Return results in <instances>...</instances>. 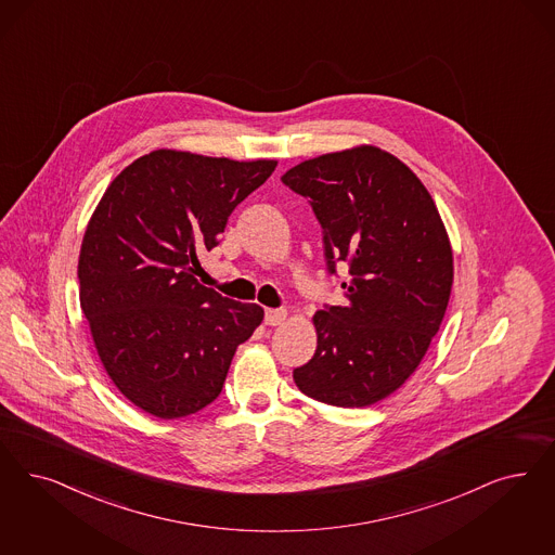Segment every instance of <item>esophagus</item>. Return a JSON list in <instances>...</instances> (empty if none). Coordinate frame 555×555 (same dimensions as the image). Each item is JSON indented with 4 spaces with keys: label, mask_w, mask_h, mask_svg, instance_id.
Wrapping results in <instances>:
<instances>
[{
    "label": "esophagus",
    "mask_w": 555,
    "mask_h": 555,
    "mask_svg": "<svg viewBox=\"0 0 555 555\" xmlns=\"http://www.w3.org/2000/svg\"><path fill=\"white\" fill-rule=\"evenodd\" d=\"M285 318H287V311H285V309H267V311H264V324L267 325L283 324Z\"/></svg>",
    "instance_id": "esophagus-1"
}]
</instances>
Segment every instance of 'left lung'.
Here are the masks:
<instances>
[{
	"instance_id": "left-lung-1",
	"label": "left lung",
	"mask_w": 555,
	"mask_h": 555,
	"mask_svg": "<svg viewBox=\"0 0 555 555\" xmlns=\"http://www.w3.org/2000/svg\"><path fill=\"white\" fill-rule=\"evenodd\" d=\"M322 225L325 268L345 262L346 306L313 315L318 348L293 371L318 402L363 408L393 393L439 332L453 285V254L439 210L416 173L391 153L357 147L291 168Z\"/></svg>"
}]
</instances>
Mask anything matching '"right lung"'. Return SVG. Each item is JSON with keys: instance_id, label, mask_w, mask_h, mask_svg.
<instances>
[{"instance_id": "1", "label": "right lung", "mask_w": 555, "mask_h": 555, "mask_svg": "<svg viewBox=\"0 0 555 555\" xmlns=\"http://www.w3.org/2000/svg\"><path fill=\"white\" fill-rule=\"evenodd\" d=\"M276 162L157 150L116 176L79 251V304L120 393L157 418L203 410L264 318L194 279L228 217Z\"/></svg>"}]
</instances>
